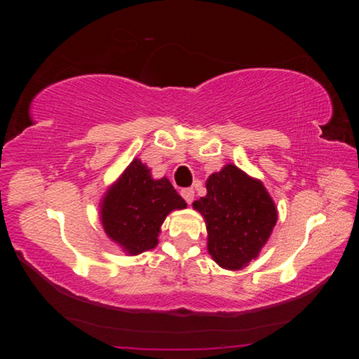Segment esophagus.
Returning <instances> with one entry per match:
<instances>
[{
    "label": "esophagus",
    "instance_id": "34e87169",
    "mask_svg": "<svg viewBox=\"0 0 359 359\" xmlns=\"http://www.w3.org/2000/svg\"><path fill=\"white\" fill-rule=\"evenodd\" d=\"M180 194H182V198H184L188 204L193 203V199H194V190H193V188H184V190L180 191Z\"/></svg>",
    "mask_w": 359,
    "mask_h": 359
}]
</instances>
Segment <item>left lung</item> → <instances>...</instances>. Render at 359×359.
<instances>
[{"instance_id":"left-lung-1","label":"left lung","mask_w":359,"mask_h":359,"mask_svg":"<svg viewBox=\"0 0 359 359\" xmlns=\"http://www.w3.org/2000/svg\"><path fill=\"white\" fill-rule=\"evenodd\" d=\"M208 194L193 203L208 228V252L228 271L258 258L277 223V208L263 182L236 165H224L205 180Z\"/></svg>"}]
</instances>
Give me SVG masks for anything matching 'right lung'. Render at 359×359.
<instances>
[{
    "label": "right lung",
    "mask_w": 359,
    "mask_h": 359,
    "mask_svg": "<svg viewBox=\"0 0 359 359\" xmlns=\"http://www.w3.org/2000/svg\"><path fill=\"white\" fill-rule=\"evenodd\" d=\"M185 208L169 179H154L147 165L135 158L101 198L100 220L107 238L136 257L155 248L166 217Z\"/></svg>",
    "instance_id": "right-lung-1"
}]
</instances>
